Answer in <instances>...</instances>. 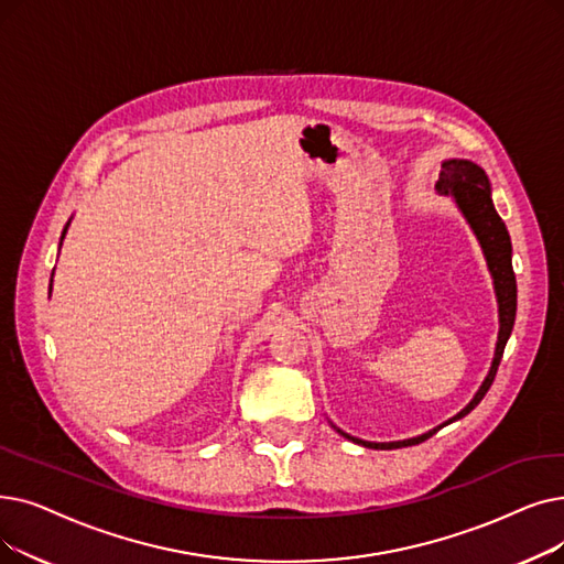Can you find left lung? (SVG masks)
Listing matches in <instances>:
<instances>
[{
    "label": "left lung",
    "instance_id": "obj_1",
    "mask_svg": "<svg viewBox=\"0 0 564 564\" xmlns=\"http://www.w3.org/2000/svg\"><path fill=\"white\" fill-rule=\"evenodd\" d=\"M435 188L440 195H449V198L456 203V207L460 209V214L465 216V221L470 224V228L479 241V247L484 251L488 272H491L496 300H498V321H500L496 355L491 361V369H488L473 401L460 412H456L452 420L431 429L429 433H422L417 437H408V440H397V443H369V440L352 437L332 424L343 437H348V440H352V443H357L361 447H369V449H399V447L420 445L443 426L465 417L470 410H475L479 405V401L486 397L488 387L494 384L505 346H507V340L513 329V321H517V276H513V267H511V239H509L505 221L494 207L491 182H488L486 173L477 163H473L468 159H447V161H443V173H440Z\"/></svg>",
    "mask_w": 564,
    "mask_h": 564
}]
</instances>
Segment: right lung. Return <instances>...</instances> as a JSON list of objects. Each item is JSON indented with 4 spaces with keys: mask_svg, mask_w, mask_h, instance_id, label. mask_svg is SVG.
I'll use <instances>...</instances> for the list:
<instances>
[{
    "mask_svg": "<svg viewBox=\"0 0 564 564\" xmlns=\"http://www.w3.org/2000/svg\"><path fill=\"white\" fill-rule=\"evenodd\" d=\"M70 224V221H68ZM68 224L64 226V232H62V241H64V235H66V230H68ZM62 241H59V247H62ZM51 290H53V281H51Z\"/></svg>",
    "mask_w": 564,
    "mask_h": 564,
    "instance_id": "right-lung-1",
    "label": "right lung"
}]
</instances>
